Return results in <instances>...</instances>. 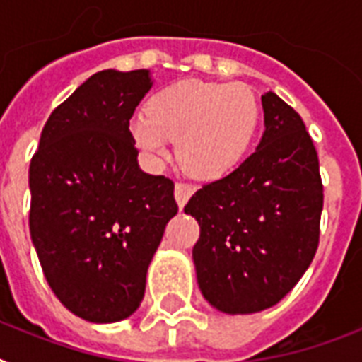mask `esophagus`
<instances>
[{
  "mask_svg": "<svg viewBox=\"0 0 362 362\" xmlns=\"http://www.w3.org/2000/svg\"><path fill=\"white\" fill-rule=\"evenodd\" d=\"M193 192H195V187H193L192 184H186V182H176L175 197H176V203H178V206H180V209L187 203V199L192 197Z\"/></svg>",
  "mask_w": 362,
  "mask_h": 362,
  "instance_id": "obj_1",
  "label": "esophagus"
}]
</instances>
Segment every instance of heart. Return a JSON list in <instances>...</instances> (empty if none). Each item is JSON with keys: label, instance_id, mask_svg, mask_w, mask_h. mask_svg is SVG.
<instances>
[{"label": "heart", "instance_id": "obj_1", "mask_svg": "<svg viewBox=\"0 0 362 362\" xmlns=\"http://www.w3.org/2000/svg\"><path fill=\"white\" fill-rule=\"evenodd\" d=\"M257 122V99L244 84L182 81L153 93L146 115L136 116L129 131L136 146L152 158H165L169 141H176L187 173L216 178L240 161Z\"/></svg>", "mask_w": 362, "mask_h": 362}]
</instances>
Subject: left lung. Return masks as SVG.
<instances>
[{
  "label": "left lung",
  "instance_id": "left-lung-1",
  "mask_svg": "<svg viewBox=\"0 0 362 362\" xmlns=\"http://www.w3.org/2000/svg\"><path fill=\"white\" fill-rule=\"evenodd\" d=\"M263 139L252 156L184 206L199 221L193 246L204 298L226 314L274 306L297 286L320 244L323 184L303 118L274 92L261 95Z\"/></svg>",
  "mask_w": 362,
  "mask_h": 362
}]
</instances>
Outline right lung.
<instances>
[{
  "mask_svg": "<svg viewBox=\"0 0 362 362\" xmlns=\"http://www.w3.org/2000/svg\"><path fill=\"white\" fill-rule=\"evenodd\" d=\"M146 69L99 71L52 110L30 163V233L48 286L92 323L129 317L178 212L175 182L139 169L129 120Z\"/></svg>",
  "mask_w": 362,
  "mask_h": 362,
  "instance_id": "1",
  "label": "right lung"
}]
</instances>
